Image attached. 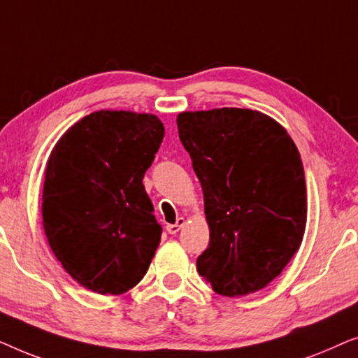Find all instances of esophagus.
Returning <instances> with one entry per match:
<instances>
[{"mask_svg": "<svg viewBox=\"0 0 358 358\" xmlns=\"http://www.w3.org/2000/svg\"><path fill=\"white\" fill-rule=\"evenodd\" d=\"M184 224H185V220L184 218H178V222H176L174 224H168V227H166V229H168L169 234H176L180 228L184 227Z\"/></svg>", "mask_w": 358, "mask_h": 358, "instance_id": "obj_1", "label": "esophagus"}]
</instances>
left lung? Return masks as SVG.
I'll list each match as a JSON object with an SVG mask.
<instances>
[{
  "label": "left lung",
  "mask_w": 358,
  "mask_h": 358,
  "mask_svg": "<svg viewBox=\"0 0 358 358\" xmlns=\"http://www.w3.org/2000/svg\"><path fill=\"white\" fill-rule=\"evenodd\" d=\"M176 122L210 228L199 273L223 296L262 290L305 234L306 182L296 145L277 120L252 109L180 112Z\"/></svg>",
  "instance_id": "1"
}]
</instances>
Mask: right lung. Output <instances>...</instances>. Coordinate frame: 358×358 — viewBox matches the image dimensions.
Returning <instances> with one entry per match:
<instances>
[{"instance_id":"right-lung-1","label":"right lung","mask_w":358,"mask_h":358,"mask_svg":"<svg viewBox=\"0 0 358 358\" xmlns=\"http://www.w3.org/2000/svg\"><path fill=\"white\" fill-rule=\"evenodd\" d=\"M164 138L153 114L97 110L53 146L42 224L63 268L87 290L122 295L148 271L161 239L143 176Z\"/></svg>"}]
</instances>
